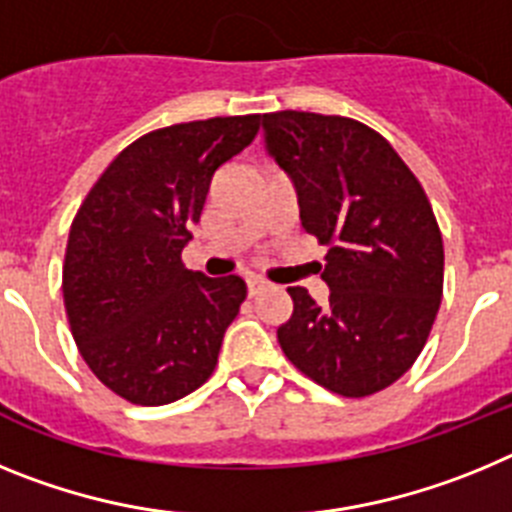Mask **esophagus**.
<instances>
[{
  "instance_id": "obj_1",
  "label": "esophagus",
  "mask_w": 512,
  "mask_h": 512,
  "mask_svg": "<svg viewBox=\"0 0 512 512\" xmlns=\"http://www.w3.org/2000/svg\"><path fill=\"white\" fill-rule=\"evenodd\" d=\"M246 287H248V295H259L261 289L266 287V282L261 277H246Z\"/></svg>"
}]
</instances>
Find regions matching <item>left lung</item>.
I'll list each match as a JSON object with an SVG mask.
<instances>
[{"label":"left lung","mask_w":512,"mask_h":512,"mask_svg":"<svg viewBox=\"0 0 512 512\" xmlns=\"http://www.w3.org/2000/svg\"><path fill=\"white\" fill-rule=\"evenodd\" d=\"M266 148L297 189L302 228L330 246L318 305L289 287L277 330L287 359L343 397L390 387L423 351L443 295V241L433 207L395 148L351 117L261 115Z\"/></svg>","instance_id":"left-lung-1"}]
</instances>
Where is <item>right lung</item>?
<instances>
[{
  "mask_svg": "<svg viewBox=\"0 0 512 512\" xmlns=\"http://www.w3.org/2000/svg\"><path fill=\"white\" fill-rule=\"evenodd\" d=\"M261 115L153 130L107 166L66 246L63 302L94 377L133 405H169L210 379L246 300L241 277L182 264L212 176L251 146Z\"/></svg>",
  "mask_w": 512,
  "mask_h": 512,
  "instance_id": "1",
  "label": "right lung"
}]
</instances>
